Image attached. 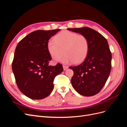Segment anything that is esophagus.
Masks as SVG:
<instances>
[{"label": "esophagus", "mask_w": 127, "mask_h": 127, "mask_svg": "<svg viewBox=\"0 0 127 127\" xmlns=\"http://www.w3.org/2000/svg\"><path fill=\"white\" fill-rule=\"evenodd\" d=\"M68 68V66H65V65H63V69H64V70H67Z\"/></svg>", "instance_id": "obj_1"}]
</instances>
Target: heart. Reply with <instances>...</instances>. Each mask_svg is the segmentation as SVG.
Segmentation results:
<instances>
[{"label":"heart","mask_w":127,"mask_h":127,"mask_svg":"<svg viewBox=\"0 0 127 127\" xmlns=\"http://www.w3.org/2000/svg\"><path fill=\"white\" fill-rule=\"evenodd\" d=\"M49 52L53 59L61 60L64 64L81 63L86 58L89 50V42L82 34L64 31L58 34L55 40H50L48 43ZM64 51H63V50Z\"/></svg>","instance_id":"1"}]
</instances>
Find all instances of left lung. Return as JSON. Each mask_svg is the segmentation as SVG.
I'll return each mask as SVG.
<instances>
[{
	"mask_svg": "<svg viewBox=\"0 0 127 127\" xmlns=\"http://www.w3.org/2000/svg\"><path fill=\"white\" fill-rule=\"evenodd\" d=\"M67 30L85 35L89 42L84 61L78 66L69 67L74 71L72 85L80 95H95L104 86L111 72L112 55L108 42L100 33L87 27Z\"/></svg>",
	"mask_w": 127,
	"mask_h": 127,
	"instance_id": "1",
	"label": "left lung"
}]
</instances>
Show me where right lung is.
Returning <instances> with one entry per match:
<instances>
[{"label":"right lung","mask_w":127,"mask_h":127,"mask_svg":"<svg viewBox=\"0 0 127 127\" xmlns=\"http://www.w3.org/2000/svg\"><path fill=\"white\" fill-rule=\"evenodd\" d=\"M60 30L35 31L17 45L12 70L19 90L27 97L34 99L47 97L53 89L55 77L63 71L60 64L49 66L52 58L48 49V42Z\"/></svg>","instance_id":"1"}]
</instances>
